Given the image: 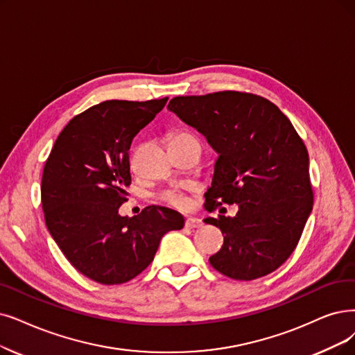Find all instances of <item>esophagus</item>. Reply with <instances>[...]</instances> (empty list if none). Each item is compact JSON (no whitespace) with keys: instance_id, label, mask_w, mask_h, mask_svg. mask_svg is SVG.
I'll return each mask as SVG.
<instances>
[{"instance_id":"esophagus-1","label":"esophagus","mask_w":355,"mask_h":355,"mask_svg":"<svg viewBox=\"0 0 355 355\" xmlns=\"http://www.w3.org/2000/svg\"><path fill=\"white\" fill-rule=\"evenodd\" d=\"M204 223L201 218H195V217H189L185 220V225L188 229H198V227H201Z\"/></svg>"}]
</instances>
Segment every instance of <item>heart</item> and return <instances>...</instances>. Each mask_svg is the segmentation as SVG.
Returning a JSON list of instances; mask_svg holds the SVG:
<instances>
[{
    "instance_id": "1",
    "label": "heart",
    "mask_w": 355,
    "mask_h": 355,
    "mask_svg": "<svg viewBox=\"0 0 355 355\" xmlns=\"http://www.w3.org/2000/svg\"><path fill=\"white\" fill-rule=\"evenodd\" d=\"M176 141H196V138L188 131H178L173 134L172 139H170V143H176ZM162 200L166 204L172 205L175 208H179V209H185L189 205L188 198L179 191H167L166 193H163Z\"/></svg>"
}]
</instances>
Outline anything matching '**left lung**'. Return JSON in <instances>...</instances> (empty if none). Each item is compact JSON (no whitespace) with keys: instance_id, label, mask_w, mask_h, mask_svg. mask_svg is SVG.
<instances>
[{"instance_id":"8db88e82","label":"left lung","mask_w":355,"mask_h":355,"mask_svg":"<svg viewBox=\"0 0 355 355\" xmlns=\"http://www.w3.org/2000/svg\"><path fill=\"white\" fill-rule=\"evenodd\" d=\"M167 107L220 154L205 209L239 205L233 218L204 220L224 234L209 263L239 281L274 272L294 252L313 208L303 139L278 106L253 93L178 96Z\"/></svg>"}]
</instances>
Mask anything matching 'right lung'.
Here are the masks:
<instances>
[{
    "instance_id": "obj_1",
    "label": "right lung",
    "mask_w": 355,
    "mask_h": 355,
    "mask_svg": "<svg viewBox=\"0 0 355 355\" xmlns=\"http://www.w3.org/2000/svg\"><path fill=\"white\" fill-rule=\"evenodd\" d=\"M167 98L89 107L68 122L45 163L40 195L48 230L69 263L98 284L139 275L162 237L185 224L179 212L154 205L131 218L118 214L128 201L132 139Z\"/></svg>"
}]
</instances>
